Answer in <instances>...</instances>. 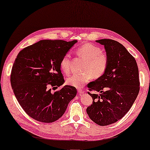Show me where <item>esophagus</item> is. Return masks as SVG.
<instances>
[{
	"label": "esophagus",
	"mask_w": 150,
	"mask_h": 150,
	"mask_svg": "<svg viewBox=\"0 0 150 150\" xmlns=\"http://www.w3.org/2000/svg\"><path fill=\"white\" fill-rule=\"evenodd\" d=\"M78 94H79V95H82L84 94V90H83L82 89H80V88H78Z\"/></svg>",
	"instance_id": "1"
}]
</instances>
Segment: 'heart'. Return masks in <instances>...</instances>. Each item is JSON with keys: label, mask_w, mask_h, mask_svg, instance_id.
Listing matches in <instances>:
<instances>
[{"label": "heart", "mask_w": 150, "mask_h": 150, "mask_svg": "<svg viewBox=\"0 0 150 150\" xmlns=\"http://www.w3.org/2000/svg\"><path fill=\"white\" fill-rule=\"evenodd\" d=\"M76 53L86 62L82 74H75L67 78V84L76 88H82L91 80L102 76L107 69L108 59L106 54L102 52L101 48L90 43H86L76 49ZM71 56L66 54L60 61L61 69L66 74L71 72Z\"/></svg>", "instance_id": "heart-1"}]
</instances>
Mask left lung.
<instances>
[{
  "label": "left lung",
  "mask_w": 150,
  "mask_h": 150,
  "mask_svg": "<svg viewBox=\"0 0 150 150\" xmlns=\"http://www.w3.org/2000/svg\"><path fill=\"white\" fill-rule=\"evenodd\" d=\"M104 46L108 59L107 69L101 77L88 84L93 102L86 112L100 126L115 123L129 111L139 91V71L136 61L127 49L111 39L96 40Z\"/></svg>",
  "instance_id": "obj_1"
}]
</instances>
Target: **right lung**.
<instances>
[{
	"instance_id": "1",
	"label": "right lung",
	"mask_w": 150,
	"mask_h": 150,
	"mask_svg": "<svg viewBox=\"0 0 150 150\" xmlns=\"http://www.w3.org/2000/svg\"><path fill=\"white\" fill-rule=\"evenodd\" d=\"M77 42L40 40L18 53L12 68L11 86L21 106L33 119L43 123L56 121L76 95L72 86L54 93L49 87L64 83L60 61Z\"/></svg>"
}]
</instances>
